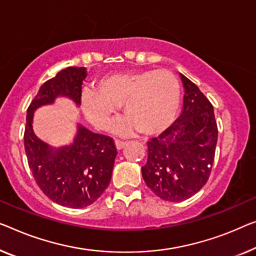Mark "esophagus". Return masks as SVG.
Listing matches in <instances>:
<instances>
[{
    "label": "esophagus",
    "instance_id": "obj_1",
    "mask_svg": "<svg viewBox=\"0 0 256 256\" xmlns=\"http://www.w3.org/2000/svg\"><path fill=\"white\" fill-rule=\"evenodd\" d=\"M115 144H116L117 150H122V148H124L126 142H125V141H122V140H115Z\"/></svg>",
    "mask_w": 256,
    "mask_h": 256
}]
</instances>
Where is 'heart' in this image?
Masks as SVG:
<instances>
[{"instance_id":"obj_1","label":"heart","mask_w":256,"mask_h":256,"mask_svg":"<svg viewBox=\"0 0 256 256\" xmlns=\"http://www.w3.org/2000/svg\"><path fill=\"white\" fill-rule=\"evenodd\" d=\"M182 90L178 79L168 70L117 72L104 76L95 90H84L82 108L95 128L106 131L112 126L120 104L128 117L120 132L162 133L177 118Z\"/></svg>"}]
</instances>
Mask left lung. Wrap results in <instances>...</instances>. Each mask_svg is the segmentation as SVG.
I'll return each instance as SVG.
<instances>
[{
  "label": "left lung",
  "instance_id": "obj_1",
  "mask_svg": "<svg viewBox=\"0 0 256 256\" xmlns=\"http://www.w3.org/2000/svg\"><path fill=\"white\" fill-rule=\"evenodd\" d=\"M184 104L180 116L158 138L148 141L144 180L160 199H190L207 182L215 158L217 124L214 108L196 84L180 74Z\"/></svg>",
  "mask_w": 256,
  "mask_h": 256
}]
</instances>
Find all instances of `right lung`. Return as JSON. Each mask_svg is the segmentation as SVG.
I'll return each instance as SVG.
<instances>
[{
    "mask_svg": "<svg viewBox=\"0 0 256 256\" xmlns=\"http://www.w3.org/2000/svg\"><path fill=\"white\" fill-rule=\"evenodd\" d=\"M86 68L68 66L49 79L30 102L24 133L28 162L38 186L52 201L68 208H85L102 196L112 179L117 155L112 138L78 125L74 142L52 148L33 132L34 112L57 98L82 101Z\"/></svg>",
    "mask_w": 256,
    "mask_h": 256,
    "instance_id": "add662e5",
    "label": "right lung"
}]
</instances>
